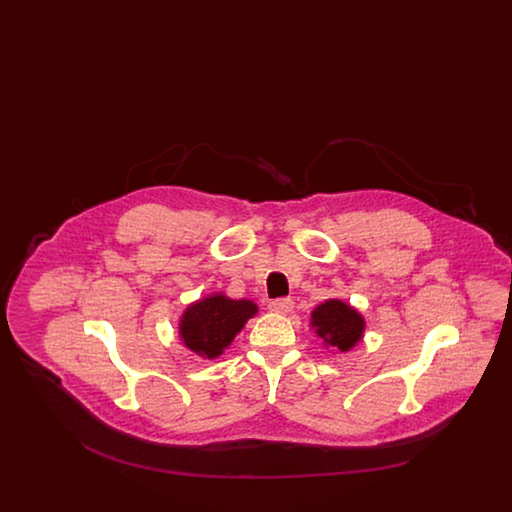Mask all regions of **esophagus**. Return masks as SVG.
Masks as SVG:
<instances>
[{"mask_svg":"<svg viewBox=\"0 0 512 512\" xmlns=\"http://www.w3.org/2000/svg\"><path fill=\"white\" fill-rule=\"evenodd\" d=\"M268 309L272 311V313H290L293 309V301L290 297H278V299H272L270 303H268Z\"/></svg>","mask_w":512,"mask_h":512,"instance_id":"esophagus-1","label":"esophagus"}]
</instances>
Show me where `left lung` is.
<instances>
[{"instance_id": "1", "label": "left lung", "mask_w": 512, "mask_h": 512, "mask_svg": "<svg viewBox=\"0 0 512 512\" xmlns=\"http://www.w3.org/2000/svg\"><path fill=\"white\" fill-rule=\"evenodd\" d=\"M317 334L324 338L326 343L338 347L340 351L351 349L357 341L361 340L365 322L363 317L351 309L349 305L341 303L338 299L326 301L318 305L313 311V322Z\"/></svg>"}]
</instances>
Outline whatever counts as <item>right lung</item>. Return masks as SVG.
<instances>
[{"mask_svg": "<svg viewBox=\"0 0 512 512\" xmlns=\"http://www.w3.org/2000/svg\"><path fill=\"white\" fill-rule=\"evenodd\" d=\"M257 313L253 301H234L224 295H213L186 309L180 334L184 343L201 357L215 359L244 328L247 318Z\"/></svg>", "mask_w": 512, "mask_h": 512, "instance_id": "right-lung-1", "label": "right lung"}]
</instances>
